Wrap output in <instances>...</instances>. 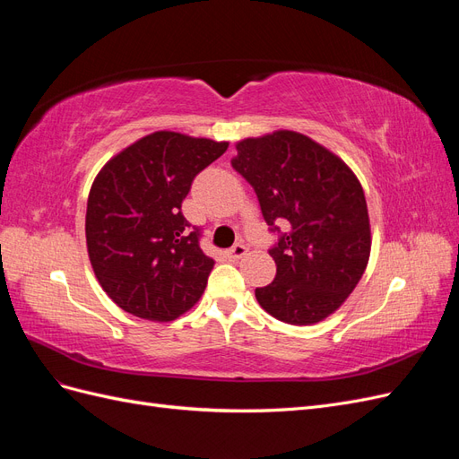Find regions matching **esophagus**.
Here are the masks:
<instances>
[{"label":"esophagus","instance_id":"1","mask_svg":"<svg viewBox=\"0 0 459 459\" xmlns=\"http://www.w3.org/2000/svg\"><path fill=\"white\" fill-rule=\"evenodd\" d=\"M245 255H247V247H245V245H241V243H238L235 247H231L230 251H228V258H230L231 262L243 258Z\"/></svg>","mask_w":459,"mask_h":459}]
</instances>
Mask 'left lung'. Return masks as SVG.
Returning <instances> with one entry per match:
<instances>
[{
    "label": "left lung",
    "mask_w": 459,
    "mask_h": 459,
    "mask_svg": "<svg viewBox=\"0 0 459 459\" xmlns=\"http://www.w3.org/2000/svg\"><path fill=\"white\" fill-rule=\"evenodd\" d=\"M231 166L253 186L277 272L255 290L280 322L312 325L335 312L362 280L371 251L364 189L354 172L308 135L277 130L235 145ZM285 223L280 232L274 224Z\"/></svg>",
    "instance_id": "8db88e82"
}]
</instances>
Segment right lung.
<instances>
[{
	"instance_id": "right-lung-1",
	"label": "right lung",
	"mask_w": 459,
	"mask_h": 459,
	"mask_svg": "<svg viewBox=\"0 0 459 459\" xmlns=\"http://www.w3.org/2000/svg\"><path fill=\"white\" fill-rule=\"evenodd\" d=\"M228 142L155 132L110 159L93 179L86 243L97 281L115 304L151 322H172L195 304L214 260L182 214L193 179Z\"/></svg>"
}]
</instances>
